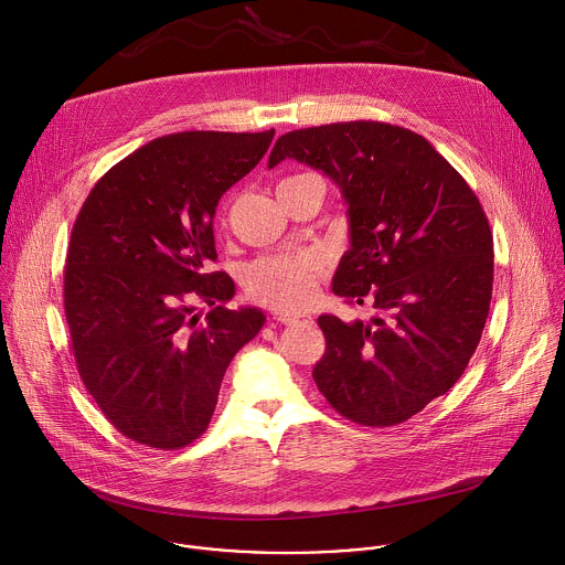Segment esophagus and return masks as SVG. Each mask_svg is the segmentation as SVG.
I'll return each mask as SVG.
<instances>
[{
  "mask_svg": "<svg viewBox=\"0 0 565 565\" xmlns=\"http://www.w3.org/2000/svg\"><path fill=\"white\" fill-rule=\"evenodd\" d=\"M275 319L281 321V324H288V327H292V324H312V317H308V315H277Z\"/></svg>",
  "mask_w": 565,
  "mask_h": 565,
  "instance_id": "esophagus-1",
  "label": "esophagus"
}]
</instances>
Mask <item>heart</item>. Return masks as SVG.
Masks as SVG:
<instances>
[{"mask_svg":"<svg viewBox=\"0 0 565 565\" xmlns=\"http://www.w3.org/2000/svg\"><path fill=\"white\" fill-rule=\"evenodd\" d=\"M308 177L312 174H297L281 183ZM319 270L317 257L308 253L262 257L246 268L244 288L255 301L275 310H301L315 299Z\"/></svg>","mask_w":565,"mask_h":565,"instance_id":"obj_1","label":"heart"}]
</instances>
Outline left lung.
I'll return each mask as SVG.
<instances>
[{
    "label": "left lung",
    "mask_w": 565,
    "mask_h": 565,
    "mask_svg": "<svg viewBox=\"0 0 565 565\" xmlns=\"http://www.w3.org/2000/svg\"><path fill=\"white\" fill-rule=\"evenodd\" d=\"M295 158L342 192L351 248L333 292L366 303V321L321 315L327 353L317 388L364 427L405 423L447 393L486 329L494 238L465 179L412 129L373 120L284 134L273 170Z\"/></svg>",
    "instance_id": "obj_1"
}]
</instances>
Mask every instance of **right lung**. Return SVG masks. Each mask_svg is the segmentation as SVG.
I'll return each mask as SVG.
<instances>
[{"instance_id":"add662e5","label":"right lung","mask_w":565,"mask_h":565,"mask_svg":"<svg viewBox=\"0 0 565 565\" xmlns=\"http://www.w3.org/2000/svg\"><path fill=\"white\" fill-rule=\"evenodd\" d=\"M259 134L181 131L114 166L79 210L64 270L75 364L127 438L179 449L210 425L227 364L266 315L225 308L234 281L210 273L218 199L273 142ZM213 310L201 320L195 301Z\"/></svg>"}]
</instances>
